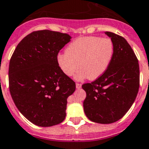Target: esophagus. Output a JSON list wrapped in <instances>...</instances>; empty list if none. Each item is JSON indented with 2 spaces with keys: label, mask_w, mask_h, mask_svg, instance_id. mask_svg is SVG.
<instances>
[{
  "label": "esophagus",
  "mask_w": 149,
  "mask_h": 149,
  "mask_svg": "<svg viewBox=\"0 0 149 149\" xmlns=\"http://www.w3.org/2000/svg\"><path fill=\"white\" fill-rule=\"evenodd\" d=\"M76 88L79 89L80 88L82 87V85H81V84H80V83H76Z\"/></svg>",
  "instance_id": "1"
}]
</instances>
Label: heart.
<instances>
[{
	"mask_svg": "<svg viewBox=\"0 0 149 149\" xmlns=\"http://www.w3.org/2000/svg\"><path fill=\"white\" fill-rule=\"evenodd\" d=\"M114 45L109 38L82 37L69 44L66 52L57 56L62 73L72 76L79 70L76 79H98L105 73L113 57Z\"/></svg>",
	"mask_w": 149,
	"mask_h": 149,
	"instance_id": "b5f03b06",
	"label": "heart"
}]
</instances>
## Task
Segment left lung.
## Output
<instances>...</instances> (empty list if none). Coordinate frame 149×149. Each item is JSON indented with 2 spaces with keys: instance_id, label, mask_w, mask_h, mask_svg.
Listing matches in <instances>:
<instances>
[{
  "instance_id": "1",
  "label": "left lung",
  "mask_w": 149,
  "mask_h": 149,
  "mask_svg": "<svg viewBox=\"0 0 149 149\" xmlns=\"http://www.w3.org/2000/svg\"><path fill=\"white\" fill-rule=\"evenodd\" d=\"M114 45L113 57L100 77L82 88L86 92L84 111L89 120L111 124L121 119L133 105L139 88L138 59L124 37L106 32Z\"/></svg>"
}]
</instances>
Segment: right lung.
I'll list each match as a JSON object with an SVG mask.
<instances>
[{
	"instance_id": "add662e5",
	"label": "right lung",
	"mask_w": 149,
	"mask_h": 149,
	"mask_svg": "<svg viewBox=\"0 0 149 149\" xmlns=\"http://www.w3.org/2000/svg\"><path fill=\"white\" fill-rule=\"evenodd\" d=\"M67 33L33 31L15 48L9 65V88L19 112L34 125L51 127L65 119L67 97L76 84L57 63L59 51L70 41Z\"/></svg>"
}]
</instances>
